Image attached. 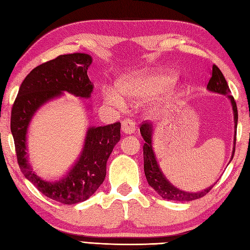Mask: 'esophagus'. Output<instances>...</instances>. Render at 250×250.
<instances>
[{
	"label": "esophagus",
	"mask_w": 250,
	"mask_h": 250,
	"mask_svg": "<svg viewBox=\"0 0 250 250\" xmlns=\"http://www.w3.org/2000/svg\"><path fill=\"white\" fill-rule=\"evenodd\" d=\"M121 131L125 134H132L135 132V124L130 119H125L122 121Z\"/></svg>",
	"instance_id": "1"
}]
</instances>
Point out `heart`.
Listing matches in <instances>:
<instances>
[{
	"instance_id": "1",
	"label": "heart",
	"mask_w": 250,
	"mask_h": 250,
	"mask_svg": "<svg viewBox=\"0 0 250 250\" xmlns=\"http://www.w3.org/2000/svg\"><path fill=\"white\" fill-rule=\"evenodd\" d=\"M172 75L160 73L140 72L134 75L125 77L118 82L117 89H105L103 95L106 104L121 108L125 106V97L129 101H141L153 97L147 108V114L150 117H159L175 98Z\"/></svg>"
}]
</instances>
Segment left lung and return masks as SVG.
Masks as SVG:
<instances>
[{
	"mask_svg": "<svg viewBox=\"0 0 250 250\" xmlns=\"http://www.w3.org/2000/svg\"><path fill=\"white\" fill-rule=\"evenodd\" d=\"M207 89L211 92L220 93L227 95L230 99L232 108H233V115H234V128H235V134H234V147H233L232 157L234 156L235 152V142H236V126H237V107L236 103L234 101V98L231 95L230 88L228 86V83L224 76V74L218 68L217 65H213V70H211V75L207 83ZM152 130L153 125L148 122H143L141 125V134L144 139L145 143L143 146V153H144V172L145 176L148 184L150 187L155 189L156 192L161 196V198L169 200V201H179V202H188L198 200L202 196H204L213 188V186H210L207 189H204L199 192H188V191L180 190L179 188L175 187L174 185L168 182L167 177L164 176L161 168L159 167V164L157 162V159L155 156V152L152 149Z\"/></svg>",
	"mask_w": 250,
	"mask_h": 250,
	"instance_id": "left-lung-1",
	"label": "left lung"
}]
</instances>
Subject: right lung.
<instances>
[{
  "label": "right lung",
  "instance_id": "obj_1",
  "mask_svg": "<svg viewBox=\"0 0 250 250\" xmlns=\"http://www.w3.org/2000/svg\"><path fill=\"white\" fill-rule=\"evenodd\" d=\"M91 62L89 55L77 52L36 66L21 83L12 108L10 130L21 172L47 198L62 204L86 201L102 185L106 162L120 140V122L89 128L78 160L64 177L55 183L42 179L32 169L26 155V133L36 110L64 91L82 99L91 97L93 84L87 75Z\"/></svg>",
  "mask_w": 250,
  "mask_h": 250
}]
</instances>
